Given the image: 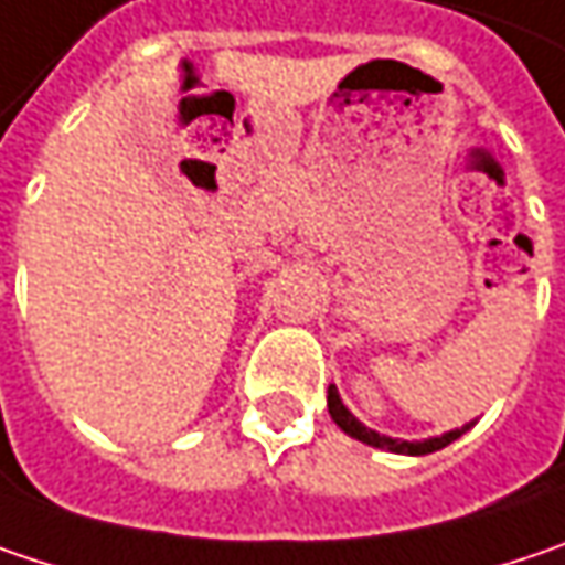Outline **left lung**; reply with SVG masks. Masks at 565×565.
I'll return each mask as SVG.
<instances>
[{"label":"left lung","mask_w":565,"mask_h":565,"mask_svg":"<svg viewBox=\"0 0 565 565\" xmlns=\"http://www.w3.org/2000/svg\"><path fill=\"white\" fill-rule=\"evenodd\" d=\"M329 415H332V422L351 435L354 441H361V445H371V448H381L390 450V454H409V457H422V454H435V450L448 448L450 441H457L463 431H470L477 422H467L463 428H454V431H445V435H438V438H422V441H403V438H390V435H381V431H374V428H367L364 422H358L351 409L342 403V396H339V390H335V383H329Z\"/></svg>","instance_id":"obj_1"}]
</instances>
